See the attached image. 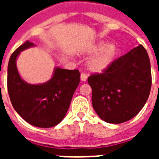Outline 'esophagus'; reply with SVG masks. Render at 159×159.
Wrapping results in <instances>:
<instances>
[{
  "label": "esophagus",
  "instance_id": "esophagus-1",
  "mask_svg": "<svg viewBox=\"0 0 159 159\" xmlns=\"http://www.w3.org/2000/svg\"><path fill=\"white\" fill-rule=\"evenodd\" d=\"M81 80H82V82H86L87 80V74H85V73H81Z\"/></svg>",
  "mask_w": 159,
  "mask_h": 159
}]
</instances>
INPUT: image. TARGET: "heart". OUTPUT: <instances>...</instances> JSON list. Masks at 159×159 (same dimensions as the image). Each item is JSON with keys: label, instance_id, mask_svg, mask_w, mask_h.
<instances>
[{"label": "heart", "instance_id": "b5f03b06", "mask_svg": "<svg viewBox=\"0 0 159 159\" xmlns=\"http://www.w3.org/2000/svg\"><path fill=\"white\" fill-rule=\"evenodd\" d=\"M88 54H95L87 62V67L92 72H102L108 68L117 53V48L115 43H107L105 41H99L92 44L86 50Z\"/></svg>", "mask_w": 159, "mask_h": 159}]
</instances>
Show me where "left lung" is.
<instances>
[{"label":"left lung","instance_id":"obj_1","mask_svg":"<svg viewBox=\"0 0 159 159\" xmlns=\"http://www.w3.org/2000/svg\"><path fill=\"white\" fill-rule=\"evenodd\" d=\"M87 82L92 89V106L100 118L111 124L129 120L141 111L150 93L148 53L139 44L102 73L91 75Z\"/></svg>","mask_w":159,"mask_h":159}]
</instances>
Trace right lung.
Instances as JSON below:
<instances>
[{"mask_svg": "<svg viewBox=\"0 0 159 159\" xmlns=\"http://www.w3.org/2000/svg\"><path fill=\"white\" fill-rule=\"evenodd\" d=\"M34 46L32 42L26 41L11 54L7 69V89L14 109L26 122L39 128H51L66 116L79 85L80 72L55 67L48 82L27 83L19 74L16 58L20 52Z\"/></svg>", "mask_w": 159, "mask_h": 159, "instance_id": "1", "label": "right lung"}]
</instances>
